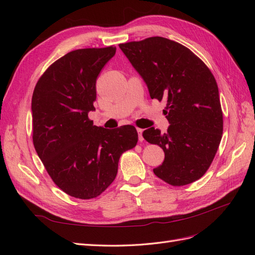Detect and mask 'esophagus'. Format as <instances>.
Here are the masks:
<instances>
[{"instance_id":"esophagus-1","label":"esophagus","mask_w":255,"mask_h":255,"mask_svg":"<svg viewBox=\"0 0 255 255\" xmlns=\"http://www.w3.org/2000/svg\"><path fill=\"white\" fill-rule=\"evenodd\" d=\"M142 132H143V129H141V128H137V133H138V139H139V141H142V140H143V137H142Z\"/></svg>"}]
</instances>
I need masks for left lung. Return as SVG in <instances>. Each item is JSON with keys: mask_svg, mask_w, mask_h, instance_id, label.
I'll use <instances>...</instances> for the list:
<instances>
[{"mask_svg": "<svg viewBox=\"0 0 255 255\" xmlns=\"http://www.w3.org/2000/svg\"><path fill=\"white\" fill-rule=\"evenodd\" d=\"M148 87L151 99L167 100V133L150 128L142 133L165 152L153 169L173 186L199 180L218 150L223 130L219 90L214 75L189 49L164 37L119 44Z\"/></svg>", "mask_w": 255, "mask_h": 255, "instance_id": "left-lung-1", "label": "left lung"}]
</instances>
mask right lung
I'll list each match as a JSON object with an SVG mask.
<instances>
[{"label": "right lung", "mask_w": 255, "mask_h": 255, "mask_svg": "<svg viewBox=\"0 0 255 255\" xmlns=\"http://www.w3.org/2000/svg\"><path fill=\"white\" fill-rule=\"evenodd\" d=\"M116 47L80 49L57 59L37 82L32 98L33 142L53 182L69 196L92 199L110 186L121 154L138 140L133 126H94L96 82Z\"/></svg>", "instance_id": "1"}]
</instances>
